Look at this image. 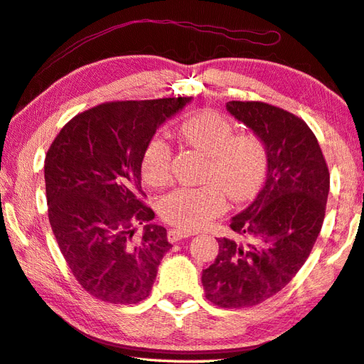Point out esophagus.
Returning <instances> with one entry per match:
<instances>
[{
	"label": "esophagus",
	"instance_id": "esophagus-1",
	"mask_svg": "<svg viewBox=\"0 0 364 364\" xmlns=\"http://www.w3.org/2000/svg\"><path fill=\"white\" fill-rule=\"evenodd\" d=\"M191 235H194L193 232H189V230H183V229H170L168 230V234H167V239H168V242H178V240H181V239H186V237H191Z\"/></svg>",
	"mask_w": 364,
	"mask_h": 364
}]
</instances>
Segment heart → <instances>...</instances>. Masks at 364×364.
Returning <instances> with one entry per match:
<instances>
[{"label":"heart","mask_w":364,"mask_h":364,"mask_svg":"<svg viewBox=\"0 0 364 364\" xmlns=\"http://www.w3.org/2000/svg\"><path fill=\"white\" fill-rule=\"evenodd\" d=\"M189 146L208 156L203 186H181L161 197L157 208L164 221L181 229H200L226 210V194L232 202H247L257 194L267 173L266 144L255 134H237L228 117L203 109L180 127ZM141 176L151 186L167 183L171 148L153 136L141 154Z\"/></svg>","instance_id":"b5f03b06"}]
</instances>
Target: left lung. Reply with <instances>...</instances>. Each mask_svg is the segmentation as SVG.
<instances>
[{
    "instance_id": "obj_1",
    "label": "left lung",
    "mask_w": 364,
    "mask_h": 364,
    "mask_svg": "<svg viewBox=\"0 0 364 364\" xmlns=\"http://www.w3.org/2000/svg\"><path fill=\"white\" fill-rule=\"evenodd\" d=\"M226 108L267 149L266 184L230 221L247 242L218 239L216 259L202 272L210 302L242 309L275 296L304 266L325 220L329 170L301 117L264 102L232 100Z\"/></svg>"
}]
</instances>
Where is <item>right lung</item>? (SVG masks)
Returning a JSON list of instances; mask_svg holds the SVG:
<instances>
[{
	"mask_svg": "<svg viewBox=\"0 0 364 364\" xmlns=\"http://www.w3.org/2000/svg\"><path fill=\"white\" fill-rule=\"evenodd\" d=\"M189 97L107 102L63 125L46 154L44 180L52 232L85 291L111 304L146 299L164 255L167 230L149 224L141 154L165 119ZM147 223L135 240L133 228Z\"/></svg>",
	"mask_w": 364,
	"mask_h": 364,
	"instance_id": "1",
	"label": "right lung"
}]
</instances>
